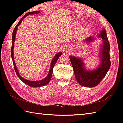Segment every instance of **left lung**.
<instances>
[{
    "label": "left lung",
    "instance_id": "1",
    "mask_svg": "<svg viewBox=\"0 0 123 123\" xmlns=\"http://www.w3.org/2000/svg\"><path fill=\"white\" fill-rule=\"evenodd\" d=\"M99 36L103 39L104 45L100 55L101 65L96 70L92 72L87 71L84 68V64L81 60L74 56L69 57L76 80L79 84L83 86L87 87L97 86L106 75L111 66L110 59V45L105 29H104ZM93 39V38L89 37L86 41H91Z\"/></svg>",
    "mask_w": 123,
    "mask_h": 123
}]
</instances>
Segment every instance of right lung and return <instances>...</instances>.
Returning <instances> with one entry per match:
<instances>
[{
	"instance_id": "right-lung-1",
	"label": "right lung",
	"mask_w": 123,
	"mask_h": 123,
	"mask_svg": "<svg viewBox=\"0 0 123 123\" xmlns=\"http://www.w3.org/2000/svg\"><path fill=\"white\" fill-rule=\"evenodd\" d=\"M39 13V11H35L33 12H28V13H26L25 15L23 17L21 18V19L19 20V22H18V23L17 24V25L16 26L15 28H14V29L13 30V33H12V47H11V57L12 59V61H13V66H14V70H15V72L17 74V75L18 76V78H19L20 80L22 81L23 82L25 83L26 85H28V86H30V87H41L43 86H44V85L48 84L49 83V82L50 81L51 77H52V74H53V68L55 64L56 63V62L57 61L58 59H59V57L62 55V53L61 52H59L55 56V57H54L53 60H52L51 63V66H50V71L48 76L45 78V79H43V80H40V81H29V80H25V79H23L22 78V76L20 75L19 73L18 72L17 68L16 66V64L15 62H14V58H13V47H14V42L15 41V36H16V33L17 30V27L19 25L21 24V23L22 22L23 19L24 18L26 17L27 16H28L29 14H36V13Z\"/></svg>"
}]
</instances>
